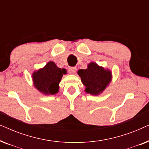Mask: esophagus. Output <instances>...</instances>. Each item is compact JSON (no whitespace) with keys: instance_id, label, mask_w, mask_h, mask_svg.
<instances>
[{"instance_id":"34e87169","label":"esophagus","mask_w":149,"mask_h":149,"mask_svg":"<svg viewBox=\"0 0 149 149\" xmlns=\"http://www.w3.org/2000/svg\"><path fill=\"white\" fill-rule=\"evenodd\" d=\"M77 71V68L76 67H70L68 69V72L70 74H74Z\"/></svg>"}]
</instances>
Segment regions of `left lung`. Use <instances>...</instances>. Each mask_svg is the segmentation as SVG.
I'll return each mask as SVG.
<instances>
[{
    "mask_svg": "<svg viewBox=\"0 0 149 149\" xmlns=\"http://www.w3.org/2000/svg\"><path fill=\"white\" fill-rule=\"evenodd\" d=\"M83 84L86 87L85 91L91 95H98L106 89L111 81V72L105 70L94 62L88 64L85 70L78 71Z\"/></svg>",
    "mask_w": 149,
    "mask_h": 149,
    "instance_id": "obj_1",
    "label": "left lung"
}]
</instances>
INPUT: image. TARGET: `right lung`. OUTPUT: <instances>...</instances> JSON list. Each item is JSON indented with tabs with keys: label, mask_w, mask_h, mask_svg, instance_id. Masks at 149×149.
I'll return each instance as SVG.
<instances>
[{
	"label": "right lung",
	"mask_w": 149,
	"mask_h": 149,
	"mask_svg": "<svg viewBox=\"0 0 149 149\" xmlns=\"http://www.w3.org/2000/svg\"><path fill=\"white\" fill-rule=\"evenodd\" d=\"M66 73L65 69L57 67L54 62H49L43 68L32 74L34 87L46 95H54L58 92L59 83L63 74Z\"/></svg>",
	"instance_id": "obj_1"
}]
</instances>
